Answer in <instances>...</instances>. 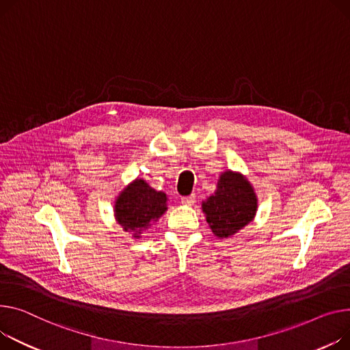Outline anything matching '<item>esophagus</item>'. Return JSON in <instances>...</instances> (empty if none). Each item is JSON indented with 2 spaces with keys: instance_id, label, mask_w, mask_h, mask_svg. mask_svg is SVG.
I'll use <instances>...</instances> for the list:
<instances>
[{
  "instance_id": "34e87169",
  "label": "esophagus",
  "mask_w": 350,
  "mask_h": 350,
  "mask_svg": "<svg viewBox=\"0 0 350 350\" xmlns=\"http://www.w3.org/2000/svg\"><path fill=\"white\" fill-rule=\"evenodd\" d=\"M194 202H196V196L194 194L181 198V204H184V205H193Z\"/></svg>"
}]
</instances>
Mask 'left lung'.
<instances>
[{
	"instance_id": "left-lung-1",
	"label": "left lung",
	"mask_w": 350,
	"mask_h": 350,
	"mask_svg": "<svg viewBox=\"0 0 350 350\" xmlns=\"http://www.w3.org/2000/svg\"><path fill=\"white\" fill-rule=\"evenodd\" d=\"M258 208L252 185L243 176L226 172L219 177L217 191L202 202L206 222L215 237L228 238L246 226Z\"/></svg>"
}]
</instances>
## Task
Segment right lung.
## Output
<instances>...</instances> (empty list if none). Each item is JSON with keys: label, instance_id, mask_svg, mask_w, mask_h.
<instances>
[{"label": "right lung", "instance_id": "right-lung-1", "mask_svg": "<svg viewBox=\"0 0 350 350\" xmlns=\"http://www.w3.org/2000/svg\"><path fill=\"white\" fill-rule=\"evenodd\" d=\"M166 194L153 190L149 184L141 178L135 180L121 193L115 204V215L124 230L136 232L139 238L142 229L150 226L166 211Z\"/></svg>", "mask_w": 350, "mask_h": 350}]
</instances>
